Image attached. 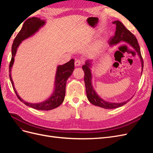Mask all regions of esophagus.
I'll return each instance as SVG.
<instances>
[{
    "mask_svg": "<svg viewBox=\"0 0 153 153\" xmlns=\"http://www.w3.org/2000/svg\"><path fill=\"white\" fill-rule=\"evenodd\" d=\"M82 64V61H80V60H76L75 62V66H81V64Z\"/></svg>",
    "mask_w": 153,
    "mask_h": 153,
    "instance_id": "esophagus-1",
    "label": "esophagus"
}]
</instances>
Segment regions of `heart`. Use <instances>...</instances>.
<instances>
[{"label": "heart", "instance_id": "b5f03b06", "mask_svg": "<svg viewBox=\"0 0 153 153\" xmlns=\"http://www.w3.org/2000/svg\"><path fill=\"white\" fill-rule=\"evenodd\" d=\"M100 45H101V44H100H100H99V45H98V46H100Z\"/></svg>", "mask_w": 153, "mask_h": 153}]
</instances>
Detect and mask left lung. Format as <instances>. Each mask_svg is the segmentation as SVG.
Here are the masks:
<instances>
[{
  "mask_svg": "<svg viewBox=\"0 0 153 153\" xmlns=\"http://www.w3.org/2000/svg\"><path fill=\"white\" fill-rule=\"evenodd\" d=\"M114 24L116 25V30L115 32V35L112 37H111L109 39L108 43L110 46H113L119 43L121 41H124L125 43H127L128 44L130 45L131 47L135 49V52L138 53V56L140 58V61L142 62V68L143 69V59L142 57L141 53H140V49L139 45L138 43V41L136 38V37L134 36L131 32L128 30L126 27H125L123 23L120 21H115L113 22ZM91 61H87L85 62V64L82 66L83 70L84 71V81H85V89H86V93L87 97L88 100L90 101L92 105L100 106L101 108H106V109H112L120 107L126 104L128 101H124L122 103H109L107 101H105L101 99L100 97L97 94L95 91L94 90L93 87L92 86V75L91 72Z\"/></svg>",
  "mask_w": 153,
  "mask_h": 153,
  "instance_id": "1",
  "label": "left lung"
}]
</instances>
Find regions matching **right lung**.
I'll return each instance as SVG.
<instances>
[{
	"label": "right lung",
	"mask_w": 153,
	"mask_h": 153,
	"mask_svg": "<svg viewBox=\"0 0 153 153\" xmlns=\"http://www.w3.org/2000/svg\"><path fill=\"white\" fill-rule=\"evenodd\" d=\"M45 24V21L41 20L38 17H32L27 19L23 25L22 28L14 39L12 45V57L10 63L9 72H10V78L12 84L13 89L15 93L22 103H24L27 106L39 110H50L58 107L61 105L64 100L66 94V85L68 78L72 75V73L75 68V61L71 59L67 63L61 66H59L57 69L56 75H55V90L52 96L48 100L39 103H30L25 102L17 94L16 91L14 87V84L11 78V68L15 60V56L18 46L22 43L23 40L28 38L29 37L33 35L35 32L39 30L41 27H42Z\"/></svg>",
	"instance_id": "1"
}]
</instances>
